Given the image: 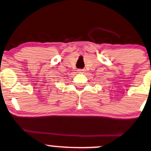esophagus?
I'll list each match as a JSON object with an SVG mask.
<instances>
[{
	"label": "esophagus",
	"instance_id": "esophagus-1",
	"mask_svg": "<svg viewBox=\"0 0 151 151\" xmlns=\"http://www.w3.org/2000/svg\"><path fill=\"white\" fill-rule=\"evenodd\" d=\"M84 71H85L84 69H78V70H77V72L80 73V74H83Z\"/></svg>",
	"mask_w": 151,
	"mask_h": 151
}]
</instances>
